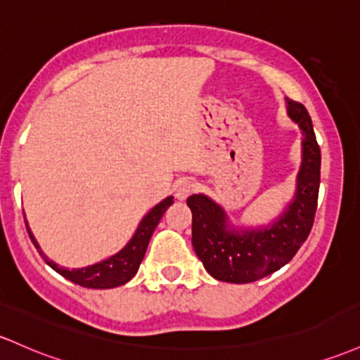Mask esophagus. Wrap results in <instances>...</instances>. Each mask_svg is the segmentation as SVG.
Returning a JSON list of instances; mask_svg holds the SVG:
<instances>
[{
	"mask_svg": "<svg viewBox=\"0 0 360 360\" xmlns=\"http://www.w3.org/2000/svg\"><path fill=\"white\" fill-rule=\"evenodd\" d=\"M174 191H176V198L177 200H186L189 195H191L193 191H195V183L189 179H183L179 181V183L176 184V188H174Z\"/></svg>",
	"mask_w": 360,
	"mask_h": 360,
	"instance_id": "esophagus-1",
	"label": "esophagus"
}]
</instances>
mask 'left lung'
Masks as SVG:
<instances>
[{"label":"left lung","mask_w":360,"mask_h":360,"mask_svg":"<svg viewBox=\"0 0 360 360\" xmlns=\"http://www.w3.org/2000/svg\"><path fill=\"white\" fill-rule=\"evenodd\" d=\"M287 116L302 135V160L294 198L275 220L258 227L234 225L222 205L207 195L186 200L193 213V248L213 278L250 283L285 266L309 236L318 207L321 152L306 108L285 97Z\"/></svg>","instance_id":"obj_1"}]
</instances>
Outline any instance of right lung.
I'll return each instance as SVG.
<instances>
[{
    "instance_id": "right-lung-1",
    "label": "right lung",
    "mask_w": 360,
    "mask_h": 360,
    "mask_svg": "<svg viewBox=\"0 0 360 360\" xmlns=\"http://www.w3.org/2000/svg\"><path fill=\"white\" fill-rule=\"evenodd\" d=\"M172 203V196H167V198L162 200L160 203H157L155 207L141 219V222L138 224L135 234L129 239V243L126 244L121 251H117L116 255L109 256L108 259H102L101 263L90 264V266L85 268H73V270L58 266L56 263L47 259V256L42 252L41 246H39V243L35 240L32 231L29 229V224L25 222V225L34 246L37 248V251L41 252L44 262L49 264L54 271H58L59 275L68 278L70 282L78 283V285L86 287V289H114V287L124 285L126 282H129V280L136 275L141 259H143L145 256V251H147L148 248L150 238H152L153 231H155V227L159 225L162 215H164L165 210H167Z\"/></svg>"
}]
</instances>
